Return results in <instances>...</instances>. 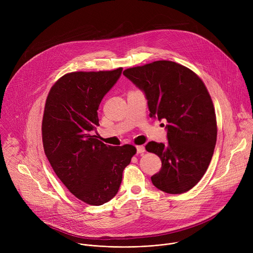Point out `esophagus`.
<instances>
[{"label": "esophagus", "mask_w": 253, "mask_h": 253, "mask_svg": "<svg viewBox=\"0 0 253 253\" xmlns=\"http://www.w3.org/2000/svg\"><path fill=\"white\" fill-rule=\"evenodd\" d=\"M136 150H137V153L143 154L144 152H145V147H144L143 145H140V146H137V147H136Z\"/></svg>", "instance_id": "1"}]
</instances>
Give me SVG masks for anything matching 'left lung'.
Returning a JSON list of instances; mask_svg holds the SVG:
<instances>
[{
	"instance_id": "1",
	"label": "left lung",
	"mask_w": 253,
	"mask_h": 253,
	"mask_svg": "<svg viewBox=\"0 0 253 253\" xmlns=\"http://www.w3.org/2000/svg\"><path fill=\"white\" fill-rule=\"evenodd\" d=\"M123 74L145 94L150 117L168 123V142L151 141L145 146L162 162L151 177L153 185L169 194L190 190L206 172L217 137L204 83L190 69L165 60L126 69Z\"/></svg>"
}]
</instances>
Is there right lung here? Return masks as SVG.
<instances>
[{
    "mask_svg": "<svg viewBox=\"0 0 253 253\" xmlns=\"http://www.w3.org/2000/svg\"><path fill=\"white\" fill-rule=\"evenodd\" d=\"M122 70L66 74L53 85L45 104V154L69 191L90 205H102L117 194L123 170L136 153L133 145H106L92 135L99 126V105Z\"/></svg>",
    "mask_w": 253,
    "mask_h": 253,
    "instance_id": "obj_1",
    "label": "right lung"
}]
</instances>
